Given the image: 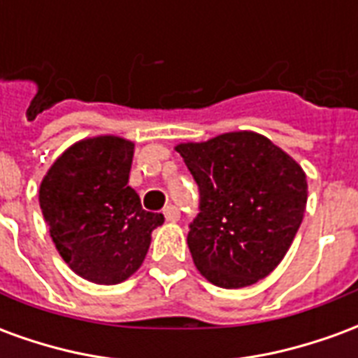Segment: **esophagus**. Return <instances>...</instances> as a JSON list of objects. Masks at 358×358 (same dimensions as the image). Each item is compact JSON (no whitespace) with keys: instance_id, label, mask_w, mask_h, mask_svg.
<instances>
[{"instance_id":"34e87169","label":"esophagus","mask_w":358,"mask_h":358,"mask_svg":"<svg viewBox=\"0 0 358 358\" xmlns=\"http://www.w3.org/2000/svg\"><path fill=\"white\" fill-rule=\"evenodd\" d=\"M163 215H164V218L169 220V222H176V220L180 218V210H178V207H174V205H166L163 210Z\"/></svg>"}]
</instances>
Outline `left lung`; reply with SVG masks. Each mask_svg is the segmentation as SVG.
Returning a JSON list of instances; mask_svg holds the SVG:
<instances>
[{"label":"left lung","instance_id":"left-lung-1","mask_svg":"<svg viewBox=\"0 0 358 358\" xmlns=\"http://www.w3.org/2000/svg\"><path fill=\"white\" fill-rule=\"evenodd\" d=\"M176 151L199 187V215L187 234L197 270L226 289L268 276L305 215L303 169L268 138L248 130L180 143Z\"/></svg>","mask_w":358,"mask_h":358}]
</instances>
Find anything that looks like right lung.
I'll return each instance as SVG.
<instances>
[{"instance_id": "add662e5", "label": "right lung", "mask_w": 358, "mask_h": 358, "mask_svg": "<svg viewBox=\"0 0 358 358\" xmlns=\"http://www.w3.org/2000/svg\"><path fill=\"white\" fill-rule=\"evenodd\" d=\"M134 143L97 136L66 149L40 184L51 240L71 268L94 284L124 282L148 255L161 213L141 209L128 186Z\"/></svg>"}]
</instances>
